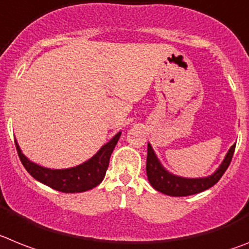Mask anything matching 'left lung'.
<instances>
[{
	"label": "left lung",
	"mask_w": 249,
	"mask_h": 249,
	"mask_svg": "<svg viewBox=\"0 0 249 249\" xmlns=\"http://www.w3.org/2000/svg\"><path fill=\"white\" fill-rule=\"evenodd\" d=\"M235 145L229 148L228 154L226 155L223 162L218 167L213 175L207 176V178H197V179H188V178H181L170 174L165 167L161 165L157 156L155 155L154 150L151 145H147V161H146V173H147V179L152 188L156 189L162 194L170 195V196H188V195H194L197 193L207 190L215 185L219 181L223 174L228 169L229 163L231 161V157L234 154Z\"/></svg>",
	"instance_id": "obj_1"
}]
</instances>
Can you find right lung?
<instances>
[{
	"label": "right lung",
	"instance_id": "1",
	"mask_svg": "<svg viewBox=\"0 0 249 249\" xmlns=\"http://www.w3.org/2000/svg\"><path fill=\"white\" fill-rule=\"evenodd\" d=\"M120 136L121 132L117 133L113 139L102 146L101 150L86 162L80 163L75 167L63 170H53L40 166L37 163L30 161L21 152V148L16 140H15V145H16V150H18V157L23 167L34 179L63 193H83L99 185L104 179L106 171L109 165L110 155L120 140Z\"/></svg>",
	"mask_w": 249,
	"mask_h": 249
}]
</instances>
